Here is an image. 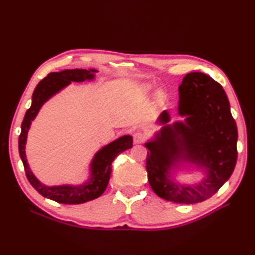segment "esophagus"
Returning <instances> with one entry per match:
<instances>
[{
    "instance_id": "34e87169",
    "label": "esophagus",
    "mask_w": 255,
    "mask_h": 255,
    "mask_svg": "<svg viewBox=\"0 0 255 255\" xmlns=\"http://www.w3.org/2000/svg\"><path fill=\"white\" fill-rule=\"evenodd\" d=\"M133 138H134V142L135 143H142L145 140V136L141 132H136L134 134Z\"/></svg>"
}]
</instances>
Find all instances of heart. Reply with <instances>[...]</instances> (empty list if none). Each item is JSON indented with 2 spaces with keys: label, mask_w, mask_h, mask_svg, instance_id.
Wrapping results in <instances>:
<instances>
[{
  "label": "heart",
  "mask_w": 255,
  "mask_h": 255,
  "mask_svg": "<svg viewBox=\"0 0 255 255\" xmlns=\"http://www.w3.org/2000/svg\"><path fill=\"white\" fill-rule=\"evenodd\" d=\"M151 89H152V87H151V86L145 87V91H150ZM161 97H163V94H158V95H157V98H158V99H160Z\"/></svg>",
  "instance_id": "obj_1"
}]
</instances>
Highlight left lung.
<instances>
[{
	"instance_id": "left-lung-1",
	"label": "left lung",
	"mask_w": 255,
	"mask_h": 255,
	"mask_svg": "<svg viewBox=\"0 0 255 255\" xmlns=\"http://www.w3.org/2000/svg\"><path fill=\"white\" fill-rule=\"evenodd\" d=\"M179 114L185 123L165 126L155 140L146 142V172L153 191L180 204L202 202L225 184L237 160V127L221 85L201 72L184 76L179 87ZM160 123L169 122L164 111ZM184 159L205 166L208 179L196 187H183L168 177L174 161Z\"/></svg>"
}]
</instances>
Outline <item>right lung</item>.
<instances>
[{
  "label": "right lung",
  "instance_id": "1",
  "mask_svg": "<svg viewBox=\"0 0 255 255\" xmlns=\"http://www.w3.org/2000/svg\"><path fill=\"white\" fill-rule=\"evenodd\" d=\"M96 70H83V69H72L61 72H51L37 85L33 98L32 105L26 111L24 119L22 121L21 134L19 136V153L24 166L25 174L30 185L45 198L54 200L63 204H81L91 201L101 196L109 184L112 173V163L119 155V153L133 146L132 136H122L119 139L105 145L100 150L92 159L91 177L87 183L80 186H45L38 181L27 164L25 155V142L30 123L35 119L42 104L66 87L71 82H84L95 78Z\"/></svg>",
  "mask_w": 255,
  "mask_h": 255
}]
</instances>
